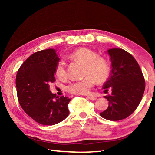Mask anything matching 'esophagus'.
Listing matches in <instances>:
<instances>
[{"instance_id":"obj_1","label":"esophagus","mask_w":155,"mask_h":155,"mask_svg":"<svg viewBox=\"0 0 155 155\" xmlns=\"http://www.w3.org/2000/svg\"><path fill=\"white\" fill-rule=\"evenodd\" d=\"M87 98L91 100V101H96V97L93 96H87Z\"/></svg>"}]
</instances>
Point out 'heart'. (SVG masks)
I'll list each match as a JSON object with an SVG mask.
<instances>
[{
  "label": "heart",
  "instance_id": "obj_1",
  "mask_svg": "<svg viewBox=\"0 0 155 155\" xmlns=\"http://www.w3.org/2000/svg\"><path fill=\"white\" fill-rule=\"evenodd\" d=\"M68 58L84 64V74L86 76L82 80L70 83L66 87L68 92L74 94H87L95 85L96 81L98 83H103L109 77V63L103 57H98V54L90 49L78 48L70 54ZM55 74L59 79H64L66 77V71L63 62L57 64Z\"/></svg>",
  "mask_w": 155,
  "mask_h": 155
}]
</instances>
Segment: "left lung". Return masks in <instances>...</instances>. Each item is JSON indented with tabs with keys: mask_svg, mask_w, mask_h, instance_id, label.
Returning <instances> with one entry per match:
<instances>
[{
	"mask_svg": "<svg viewBox=\"0 0 155 155\" xmlns=\"http://www.w3.org/2000/svg\"><path fill=\"white\" fill-rule=\"evenodd\" d=\"M107 52L111 70L103 88L107 93L111 87V94L104 96L109 107L100 115L106 120L117 121L137 109L145 90V80L138 63L130 53L122 48H110Z\"/></svg>",
	"mask_w": 155,
	"mask_h": 155,
	"instance_id": "1",
	"label": "left lung"
}]
</instances>
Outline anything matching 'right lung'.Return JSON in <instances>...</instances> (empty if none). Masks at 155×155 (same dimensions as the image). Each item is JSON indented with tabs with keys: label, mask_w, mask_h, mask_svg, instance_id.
<instances>
[{
	"label": "right lung",
	"mask_w": 155,
	"mask_h": 155,
	"mask_svg": "<svg viewBox=\"0 0 155 155\" xmlns=\"http://www.w3.org/2000/svg\"><path fill=\"white\" fill-rule=\"evenodd\" d=\"M59 60L55 49L42 50L31 54L17 72L18 101L26 114L39 124H58L69 115L68 105L71 99L56 96L50 91Z\"/></svg>",
	"instance_id": "right-lung-1"
}]
</instances>
